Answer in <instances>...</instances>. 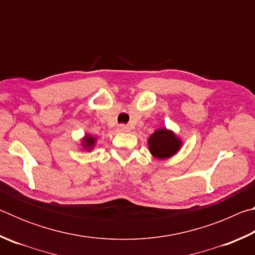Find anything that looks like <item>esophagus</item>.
<instances>
[{"mask_svg":"<svg viewBox=\"0 0 255 255\" xmlns=\"http://www.w3.org/2000/svg\"><path fill=\"white\" fill-rule=\"evenodd\" d=\"M118 130L123 131V132H127V131L130 130V128H129V126H127V125L122 124V125H119V126H118Z\"/></svg>","mask_w":255,"mask_h":255,"instance_id":"esophagus-1","label":"esophagus"}]
</instances>
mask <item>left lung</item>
<instances>
[{
    "label": "left lung",
    "mask_w": 255,
    "mask_h": 255,
    "mask_svg": "<svg viewBox=\"0 0 255 255\" xmlns=\"http://www.w3.org/2000/svg\"><path fill=\"white\" fill-rule=\"evenodd\" d=\"M149 150L155 157L167 158L174 155L180 148L181 141L172 131L165 128L155 131L148 140Z\"/></svg>",
    "instance_id": "obj_1"
}]
</instances>
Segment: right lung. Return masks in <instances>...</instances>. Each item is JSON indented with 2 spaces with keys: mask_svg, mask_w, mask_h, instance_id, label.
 Segmentation results:
<instances>
[{
  "mask_svg": "<svg viewBox=\"0 0 255 255\" xmlns=\"http://www.w3.org/2000/svg\"><path fill=\"white\" fill-rule=\"evenodd\" d=\"M84 143L86 145V147H92L93 144H94V138L91 136H85L84 138Z\"/></svg>",
  "mask_w": 255,
  "mask_h": 255,
  "instance_id": "obj_1",
  "label": "right lung"
}]
</instances>
